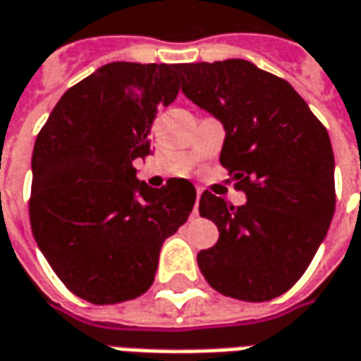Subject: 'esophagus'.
Returning <instances> with one entry per match:
<instances>
[{"label": "esophagus", "mask_w": 361, "mask_h": 361, "mask_svg": "<svg viewBox=\"0 0 361 361\" xmlns=\"http://www.w3.org/2000/svg\"><path fill=\"white\" fill-rule=\"evenodd\" d=\"M200 195H202V188H197V202H195V210H192L195 216L198 214V200H200Z\"/></svg>", "instance_id": "34e87169"}]
</instances>
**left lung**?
Masks as SVG:
<instances>
[{"label": "left lung", "instance_id": "obj_1", "mask_svg": "<svg viewBox=\"0 0 361 361\" xmlns=\"http://www.w3.org/2000/svg\"><path fill=\"white\" fill-rule=\"evenodd\" d=\"M176 71L183 93L224 125L220 164L246 195L234 207L202 192L198 212L220 234L198 252V268L224 296L276 298L306 272L332 222L328 130L292 85L250 61L183 63Z\"/></svg>", "mask_w": 361, "mask_h": 361}]
</instances>
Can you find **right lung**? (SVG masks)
Instances as JSON below:
<instances>
[{
	"mask_svg": "<svg viewBox=\"0 0 361 361\" xmlns=\"http://www.w3.org/2000/svg\"><path fill=\"white\" fill-rule=\"evenodd\" d=\"M178 65L115 61L67 89L31 157V232L75 296L118 304L151 288L164 238L195 207L186 178L137 180L161 105L178 95Z\"/></svg>",
	"mask_w": 361,
	"mask_h": 361,
	"instance_id": "right-lung-1",
	"label": "right lung"
}]
</instances>
